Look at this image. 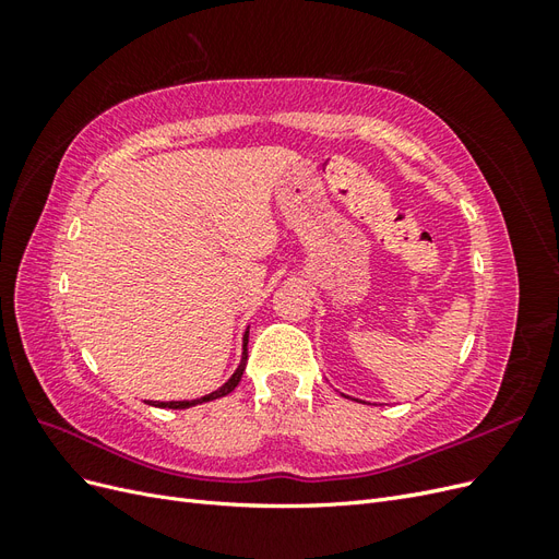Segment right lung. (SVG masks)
<instances>
[{"label": "right lung", "instance_id": "add662e5", "mask_svg": "<svg viewBox=\"0 0 559 559\" xmlns=\"http://www.w3.org/2000/svg\"><path fill=\"white\" fill-rule=\"evenodd\" d=\"M247 343H249V329L245 331V345H242V361H240V366H238V370H235L233 373V378L224 384V386H218L216 392H212V394H207V396H202V399H193V401H170V403H165V401H158V403H151V405H156V408H173V411H181V408H191V405H198V403H207V401H214V399H222V396H226V394H230L235 386L240 384V380H242V373H245V366H247Z\"/></svg>", "mask_w": 559, "mask_h": 559}]
</instances>
